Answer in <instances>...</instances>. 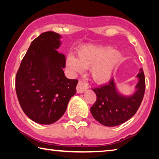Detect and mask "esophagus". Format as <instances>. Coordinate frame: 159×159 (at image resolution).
Masks as SVG:
<instances>
[{
  "instance_id": "1",
  "label": "esophagus",
  "mask_w": 159,
  "mask_h": 159,
  "mask_svg": "<svg viewBox=\"0 0 159 159\" xmlns=\"http://www.w3.org/2000/svg\"><path fill=\"white\" fill-rule=\"evenodd\" d=\"M88 89V86L85 83H84L83 82L79 81L77 85V92L78 93H82Z\"/></svg>"
}]
</instances>
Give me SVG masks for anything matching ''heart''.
Instances as JSON below:
<instances>
[{
    "instance_id": "obj_1",
    "label": "heart",
    "mask_w": 159,
    "mask_h": 159,
    "mask_svg": "<svg viewBox=\"0 0 159 159\" xmlns=\"http://www.w3.org/2000/svg\"><path fill=\"white\" fill-rule=\"evenodd\" d=\"M121 57L120 52L109 47L87 45L77 50V58L68 56L66 64L73 73H80L84 69L90 68L93 80L98 83H104L111 77Z\"/></svg>"
}]
</instances>
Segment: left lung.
I'll list each match as a JSON object with an SVG mask.
<instances>
[{"instance_id": "1", "label": "left lung", "mask_w": 159, "mask_h": 159, "mask_svg": "<svg viewBox=\"0 0 159 159\" xmlns=\"http://www.w3.org/2000/svg\"><path fill=\"white\" fill-rule=\"evenodd\" d=\"M137 77L139 81L135 86L136 91L129 96L118 92L114 79L108 84L93 88L97 99L90 108V112L95 120L106 127H115L125 123L135 114L145 90L143 69H140Z\"/></svg>"}]
</instances>
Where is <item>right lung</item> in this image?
<instances>
[{"label": "right lung", "instance_id": "right-lung-1", "mask_svg": "<svg viewBox=\"0 0 159 159\" xmlns=\"http://www.w3.org/2000/svg\"><path fill=\"white\" fill-rule=\"evenodd\" d=\"M59 34L43 32L31 43L16 76V93L25 114L34 122L51 125L66 111L78 80L66 77V58L57 51Z\"/></svg>", "mask_w": 159, "mask_h": 159}]
</instances>
